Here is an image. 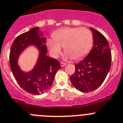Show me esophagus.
Here are the masks:
<instances>
[{"mask_svg": "<svg viewBox=\"0 0 123 123\" xmlns=\"http://www.w3.org/2000/svg\"><path fill=\"white\" fill-rule=\"evenodd\" d=\"M66 64V62H61V67H64V66H65Z\"/></svg>", "mask_w": 123, "mask_h": 123, "instance_id": "obj_1", "label": "esophagus"}]
</instances>
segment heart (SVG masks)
Here are the masks:
<instances>
[{"label":"heart","instance_id":"heart-1","mask_svg":"<svg viewBox=\"0 0 123 123\" xmlns=\"http://www.w3.org/2000/svg\"><path fill=\"white\" fill-rule=\"evenodd\" d=\"M53 40L47 42L50 53L56 57L64 47V51L73 59L79 60L88 55L93 43L91 32L85 27H64L53 34Z\"/></svg>","mask_w":123,"mask_h":123}]
</instances>
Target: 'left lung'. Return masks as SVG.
Here are the masks:
<instances>
[{"instance_id":"1","label":"left lung","mask_w":123,"mask_h":123,"mask_svg":"<svg viewBox=\"0 0 123 123\" xmlns=\"http://www.w3.org/2000/svg\"><path fill=\"white\" fill-rule=\"evenodd\" d=\"M92 31L94 46L83 60L75 65V71L70 77L73 86L83 92H89L99 88L110 70L111 50L107 38L100 32Z\"/></svg>"}]
</instances>
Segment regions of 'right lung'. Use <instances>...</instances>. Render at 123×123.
Returning a JSON list of instances; mask_svg holds the SVG:
<instances>
[{
  "instance_id": "obj_1",
  "label": "right lung",
  "mask_w": 123,
  "mask_h": 123,
  "mask_svg": "<svg viewBox=\"0 0 123 123\" xmlns=\"http://www.w3.org/2000/svg\"><path fill=\"white\" fill-rule=\"evenodd\" d=\"M38 27L18 35L11 47L10 64L13 75L19 85L26 92L34 95L43 94L51 86L56 72L61 68L60 62L46 55V38L40 37ZM42 34H41V35ZM34 44L41 51L35 68L29 73L22 72L17 64L18 55L27 46Z\"/></svg>"
}]
</instances>
